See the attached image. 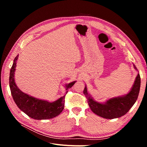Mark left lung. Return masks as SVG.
<instances>
[{"mask_svg":"<svg viewBox=\"0 0 147 147\" xmlns=\"http://www.w3.org/2000/svg\"><path fill=\"white\" fill-rule=\"evenodd\" d=\"M134 67L136 69L135 65ZM140 88V75L138 74L134 85L127 95L110 99L104 104L99 103L93 100L88 95L86 86L83 93L87 98L89 106L93 112L104 118L113 119L121 117L128 112L137 99Z\"/></svg>","mask_w":147,"mask_h":147,"instance_id":"1","label":"left lung"}]
</instances>
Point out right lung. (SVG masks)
Returning <instances> with one entry per match:
<instances>
[{"label":"right lung","mask_w":147,"mask_h":147,"mask_svg":"<svg viewBox=\"0 0 147 147\" xmlns=\"http://www.w3.org/2000/svg\"><path fill=\"white\" fill-rule=\"evenodd\" d=\"M18 57V55L16 56L13 61L9 77L10 91L16 104L24 113L35 119H51L57 117L64 109L65 97L68 91L65 92V94L63 97L53 102L38 99L22 92L17 87L14 79V72ZM75 83V82H73L66 85L67 90L72 87Z\"/></svg>","instance_id":"1"}]
</instances>
